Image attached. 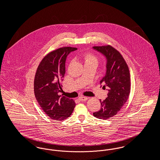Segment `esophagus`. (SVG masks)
<instances>
[{
    "mask_svg": "<svg viewBox=\"0 0 160 160\" xmlns=\"http://www.w3.org/2000/svg\"><path fill=\"white\" fill-rule=\"evenodd\" d=\"M88 99H89V98L87 97H79V99L82 101H86Z\"/></svg>",
    "mask_w": 160,
    "mask_h": 160,
    "instance_id": "obj_1",
    "label": "esophagus"
}]
</instances>
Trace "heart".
I'll return each mask as SVG.
<instances>
[{
    "instance_id": "obj_1",
    "label": "heart",
    "mask_w": 160,
    "mask_h": 160,
    "mask_svg": "<svg viewBox=\"0 0 160 160\" xmlns=\"http://www.w3.org/2000/svg\"><path fill=\"white\" fill-rule=\"evenodd\" d=\"M83 59L84 61V63L95 62L97 63L98 61L97 56L91 53H85L83 55Z\"/></svg>"
}]
</instances>
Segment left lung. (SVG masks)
I'll list each match as a JSON object with an SVG mask.
<instances>
[{
    "mask_svg": "<svg viewBox=\"0 0 160 160\" xmlns=\"http://www.w3.org/2000/svg\"><path fill=\"white\" fill-rule=\"evenodd\" d=\"M93 48L106 57V74L100 83L104 84L102 88H107L108 93L104 100L99 99L101 108L93 114L95 118L106 120L117 114L128 99L131 89L130 73L122 54L113 47L95 46Z\"/></svg>",
    "mask_w": 160,
    "mask_h": 160,
    "instance_id": "1",
    "label": "left lung"
}]
</instances>
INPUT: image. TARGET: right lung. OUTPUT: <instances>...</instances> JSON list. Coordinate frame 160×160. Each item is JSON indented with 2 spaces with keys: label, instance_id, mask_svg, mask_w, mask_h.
I'll return each instance as SVG.
<instances>
[{
  "label": "right lung",
  "instance_id": "1",
  "mask_svg": "<svg viewBox=\"0 0 160 160\" xmlns=\"http://www.w3.org/2000/svg\"><path fill=\"white\" fill-rule=\"evenodd\" d=\"M77 48L63 47L47 54L38 65L34 78V93L39 105L48 116L63 121L72 114L76 106L72 99L61 95L65 61L70 52Z\"/></svg>",
  "mask_w": 160,
  "mask_h": 160
}]
</instances>
